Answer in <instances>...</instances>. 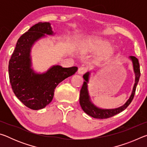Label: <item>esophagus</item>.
<instances>
[{
    "mask_svg": "<svg viewBox=\"0 0 147 147\" xmlns=\"http://www.w3.org/2000/svg\"><path fill=\"white\" fill-rule=\"evenodd\" d=\"M87 71V68L84 67H80L78 70V74H83Z\"/></svg>",
    "mask_w": 147,
    "mask_h": 147,
    "instance_id": "obj_1",
    "label": "esophagus"
}]
</instances>
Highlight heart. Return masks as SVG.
Segmentation results:
<instances>
[{
  "mask_svg": "<svg viewBox=\"0 0 147 147\" xmlns=\"http://www.w3.org/2000/svg\"><path fill=\"white\" fill-rule=\"evenodd\" d=\"M86 48L87 51L92 53H100L103 52L102 54L99 57L100 60L112 56L116 51V47L111 45L110 41L99 38L89 39L86 43Z\"/></svg>",
  "mask_w": 147,
  "mask_h": 147,
  "instance_id": "b5f03b06",
  "label": "heart"
}]
</instances>
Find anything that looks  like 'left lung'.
<instances>
[{
    "mask_svg": "<svg viewBox=\"0 0 147 147\" xmlns=\"http://www.w3.org/2000/svg\"><path fill=\"white\" fill-rule=\"evenodd\" d=\"M128 58L132 62L133 69L134 74H135V83L132 89V91L130 94V97L127 101L124 103L123 106L119 108L113 109H103L98 108L96 106L91 99V96L89 95L88 90V84L89 81V78L91 75V71L87 72L84 74L83 78L84 79V84L80 90V104L82 107V109L89 116L95 119H107L111 117H113L117 114L119 113L121 111L124 110L129 104L132 101L134 94H135L137 85H138L139 78H140V69H139V63L138 58L135 56H129Z\"/></svg>",
    "mask_w": 147,
    "mask_h": 147,
    "instance_id": "obj_1",
    "label": "left lung"
}]
</instances>
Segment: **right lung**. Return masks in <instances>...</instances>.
<instances>
[{"instance_id": "add662e5", "label": "right lung", "mask_w": 147, "mask_h": 147, "mask_svg": "<svg viewBox=\"0 0 147 147\" xmlns=\"http://www.w3.org/2000/svg\"><path fill=\"white\" fill-rule=\"evenodd\" d=\"M55 34L50 23L35 24L20 37L9 61V82L14 94L24 105L34 110L51 102L56 86L78 70L76 67L64 68L54 65L41 73L32 67V47L41 39Z\"/></svg>"}]
</instances>
